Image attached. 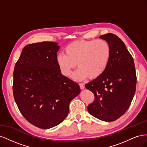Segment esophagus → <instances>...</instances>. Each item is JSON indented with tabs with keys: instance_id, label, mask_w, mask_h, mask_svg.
Masks as SVG:
<instances>
[{
	"instance_id": "obj_1",
	"label": "esophagus",
	"mask_w": 147,
	"mask_h": 147,
	"mask_svg": "<svg viewBox=\"0 0 147 147\" xmlns=\"http://www.w3.org/2000/svg\"><path fill=\"white\" fill-rule=\"evenodd\" d=\"M80 87L81 90H84V83H80Z\"/></svg>"
}]
</instances>
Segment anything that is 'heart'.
I'll return each instance as SVG.
<instances>
[{
    "label": "heart",
    "mask_w": 147,
    "mask_h": 147,
    "mask_svg": "<svg viewBox=\"0 0 147 147\" xmlns=\"http://www.w3.org/2000/svg\"><path fill=\"white\" fill-rule=\"evenodd\" d=\"M65 53H59L56 63L62 74L69 77L77 64L79 69L74 78L82 80L89 77L94 79L100 77L109 64L112 50L104 40H78L65 48Z\"/></svg>",
    "instance_id": "heart-1"
}]
</instances>
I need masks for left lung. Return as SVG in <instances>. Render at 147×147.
Here are the masks:
<instances>
[{
	"mask_svg": "<svg viewBox=\"0 0 147 147\" xmlns=\"http://www.w3.org/2000/svg\"><path fill=\"white\" fill-rule=\"evenodd\" d=\"M99 38L110 44L112 56L105 72L85 84L95 97L88 111L96 118L110 122L121 117L129 107L136 88V68L131 55L117 35L109 33Z\"/></svg>",
	"mask_w": 147,
	"mask_h": 147,
	"instance_id": "8db88e82",
	"label": "left lung"
}]
</instances>
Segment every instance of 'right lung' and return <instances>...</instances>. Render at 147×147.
Here are the masks:
<instances>
[{
  "label": "right lung",
  "instance_id": "obj_1",
  "mask_svg": "<svg viewBox=\"0 0 147 147\" xmlns=\"http://www.w3.org/2000/svg\"><path fill=\"white\" fill-rule=\"evenodd\" d=\"M60 46L53 42L28 44L13 72V96L20 112L41 129L59 124L80 93L78 84L61 74L56 63Z\"/></svg>",
  "mask_w": 147,
  "mask_h": 147
}]
</instances>
